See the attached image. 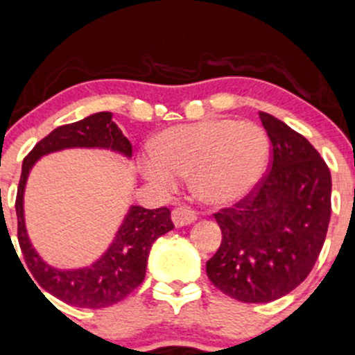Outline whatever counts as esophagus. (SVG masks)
I'll list each match as a JSON object with an SVG mask.
<instances>
[{
    "label": "esophagus",
    "mask_w": 355,
    "mask_h": 355,
    "mask_svg": "<svg viewBox=\"0 0 355 355\" xmlns=\"http://www.w3.org/2000/svg\"><path fill=\"white\" fill-rule=\"evenodd\" d=\"M171 219H173L175 226H187L190 223H193L197 219V214L193 209L187 206L175 207L173 212H171Z\"/></svg>",
    "instance_id": "esophagus-1"
}]
</instances>
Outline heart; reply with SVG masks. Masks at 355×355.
I'll list each match as a JSON object with an SVG mask.
<instances>
[{
	"label": "heart",
	"mask_w": 355,
	"mask_h": 355,
	"mask_svg": "<svg viewBox=\"0 0 355 355\" xmlns=\"http://www.w3.org/2000/svg\"><path fill=\"white\" fill-rule=\"evenodd\" d=\"M141 162L156 187L170 190L178 177H190L202 202L225 206L241 199L262 178L268 139L259 125L233 119H211L163 130Z\"/></svg>",
	"instance_id": "obj_1"
}]
</instances>
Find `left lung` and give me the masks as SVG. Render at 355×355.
Masks as SVG:
<instances>
[{"label": "left lung", "mask_w": 355, "mask_h": 355, "mask_svg": "<svg viewBox=\"0 0 355 355\" xmlns=\"http://www.w3.org/2000/svg\"><path fill=\"white\" fill-rule=\"evenodd\" d=\"M270 139L268 171L214 219L223 240L207 260L209 281L241 303H270L308 277L325 243L331 177L304 136L259 112Z\"/></svg>", "instance_id": "8db88e82"}]
</instances>
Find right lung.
Here are the masks:
<instances>
[{
  "label": "right lung",
  "instance_id": "obj_1",
  "mask_svg": "<svg viewBox=\"0 0 355 355\" xmlns=\"http://www.w3.org/2000/svg\"><path fill=\"white\" fill-rule=\"evenodd\" d=\"M64 148H107L122 153L128 158L132 156V146L122 130L112 122L110 112H98L83 121L61 125L47 134L25 156L21 165V177L18 182L17 200H15L18 243L30 274L42 289L58 300L78 308H107L129 296L144 281L149 250L153 243L162 234L173 230L170 209L130 207L105 255L96 260L93 266L78 270H58L47 266L33 250L25 230L24 190L33 163L47 153Z\"/></svg>",
  "mask_w": 355,
  "mask_h": 355
}]
</instances>
